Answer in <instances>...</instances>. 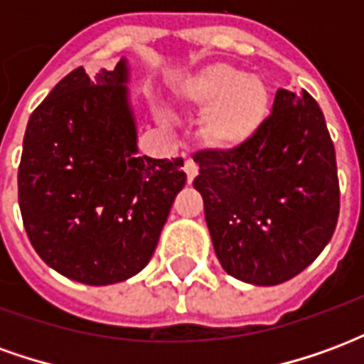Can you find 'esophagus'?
Returning a JSON list of instances; mask_svg holds the SVG:
<instances>
[{
	"label": "esophagus",
	"mask_w": 364,
	"mask_h": 364,
	"mask_svg": "<svg viewBox=\"0 0 364 364\" xmlns=\"http://www.w3.org/2000/svg\"><path fill=\"white\" fill-rule=\"evenodd\" d=\"M185 173H187V181L189 183L198 175V166L193 159H187V161H185Z\"/></svg>",
	"instance_id": "34e87169"
}]
</instances>
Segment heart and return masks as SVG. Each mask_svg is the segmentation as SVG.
I'll return each mask as SVG.
<instances>
[{
  "instance_id": "obj_1",
  "label": "heart",
  "mask_w": 364,
  "mask_h": 364,
  "mask_svg": "<svg viewBox=\"0 0 364 364\" xmlns=\"http://www.w3.org/2000/svg\"><path fill=\"white\" fill-rule=\"evenodd\" d=\"M181 103L203 109L200 136L216 150H236L257 134L271 111V91L257 75L210 64L179 85Z\"/></svg>"
}]
</instances>
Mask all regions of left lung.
Wrapping results in <instances>:
<instances>
[{"label":"left lung","mask_w":364,"mask_h":364,"mask_svg":"<svg viewBox=\"0 0 364 364\" xmlns=\"http://www.w3.org/2000/svg\"><path fill=\"white\" fill-rule=\"evenodd\" d=\"M193 187L224 271L273 287L302 273L339 216L336 148L308 91L279 90L273 112L236 150L197 151Z\"/></svg>","instance_id":"1"}]
</instances>
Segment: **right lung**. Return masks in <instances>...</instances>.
Wrapping results in <instances>:
<instances>
[{"instance_id": "add662e5", "label": "right lung", "mask_w": 364, "mask_h": 364, "mask_svg": "<svg viewBox=\"0 0 364 364\" xmlns=\"http://www.w3.org/2000/svg\"><path fill=\"white\" fill-rule=\"evenodd\" d=\"M124 58L60 80L28 119L19 175L23 224L54 271L85 284L140 273L187 175L183 158L136 156Z\"/></svg>"}]
</instances>
